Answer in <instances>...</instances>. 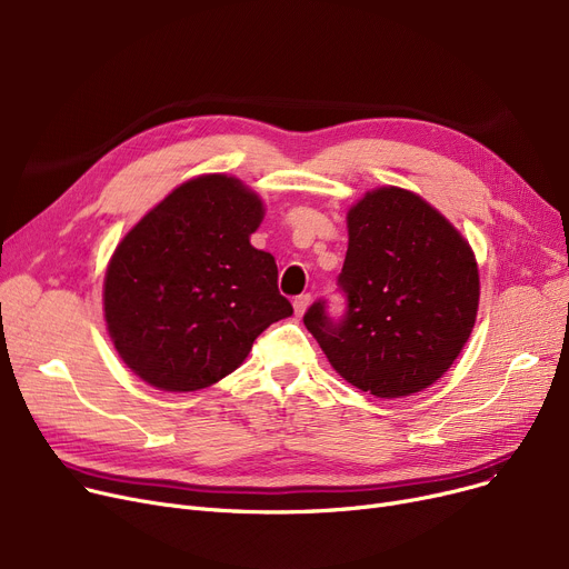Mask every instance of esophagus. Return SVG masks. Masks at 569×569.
<instances>
[{
    "label": "esophagus",
    "instance_id": "34e87169",
    "mask_svg": "<svg viewBox=\"0 0 569 569\" xmlns=\"http://www.w3.org/2000/svg\"><path fill=\"white\" fill-rule=\"evenodd\" d=\"M309 302H311V295H309V292H307V295H297V297H295V302H292V307H295V316H302V313L307 311Z\"/></svg>",
    "mask_w": 569,
    "mask_h": 569
}]
</instances>
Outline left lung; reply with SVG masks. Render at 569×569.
Instances as JSON below:
<instances>
[{"label": "left lung", "instance_id": "8db88e82", "mask_svg": "<svg viewBox=\"0 0 569 569\" xmlns=\"http://www.w3.org/2000/svg\"><path fill=\"white\" fill-rule=\"evenodd\" d=\"M339 288L346 313L335 320L318 300L305 325L341 378L380 399L422 392L450 369L480 305L470 244L427 200L397 187L350 207Z\"/></svg>", "mask_w": 569, "mask_h": 569}]
</instances>
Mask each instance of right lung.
<instances>
[{
  "label": "right lung",
  "instance_id": "right-lung-1",
  "mask_svg": "<svg viewBox=\"0 0 569 569\" xmlns=\"http://www.w3.org/2000/svg\"><path fill=\"white\" fill-rule=\"evenodd\" d=\"M262 200L239 179L202 174L168 193L114 249L108 335L124 365L163 392L232 373L269 325L292 313L272 253L251 247Z\"/></svg>",
  "mask_w": 569,
  "mask_h": 569
}]
</instances>
